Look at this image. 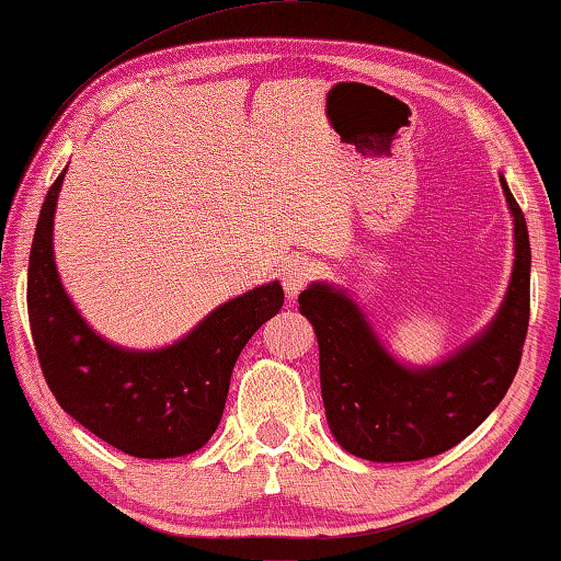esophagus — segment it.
I'll return each instance as SVG.
<instances>
[{
  "mask_svg": "<svg viewBox=\"0 0 561 561\" xmlns=\"http://www.w3.org/2000/svg\"><path fill=\"white\" fill-rule=\"evenodd\" d=\"M317 264L309 257H291L282 270V287L287 291V297L294 299L297 294L307 287V284L314 279Z\"/></svg>",
  "mask_w": 561,
  "mask_h": 561,
  "instance_id": "esophagus-1",
  "label": "esophagus"
}]
</instances>
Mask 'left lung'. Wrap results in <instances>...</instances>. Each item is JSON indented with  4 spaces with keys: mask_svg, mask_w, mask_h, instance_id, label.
<instances>
[{
    "mask_svg": "<svg viewBox=\"0 0 561 561\" xmlns=\"http://www.w3.org/2000/svg\"><path fill=\"white\" fill-rule=\"evenodd\" d=\"M515 264L492 324L435 366H405L388 354L344 289L314 282L299 311L319 341L321 398L336 443L356 458L411 462L450 450L478 428L515 378L529 324V234L507 180Z\"/></svg>",
    "mask_w": 561,
    "mask_h": 561,
    "instance_id": "obj_1",
    "label": "left lung"
}]
</instances>
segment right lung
Wrapping results in <instances>:
<instances>
[{
    "label": "right lung",
    "mask_w": 561,
    "mask_h": 561,
    "mask_svg": "<svg viewBox=\"0 0 561 561\" xmlns=\"http://www.w3.org/2000/svg\"><path fill=\"white\" fill-rule=\"evenodd\" d=\"M64 173L66 168L42 205L26 282L32 339L46 383L83 428L133 458L195 453L220 425L240 351L282 309V284H262L225 301L165 348L111 344L83 321L54 264V210Z\"/></svg>",
    "instance_id": "add662e5"
}]
</instances>
